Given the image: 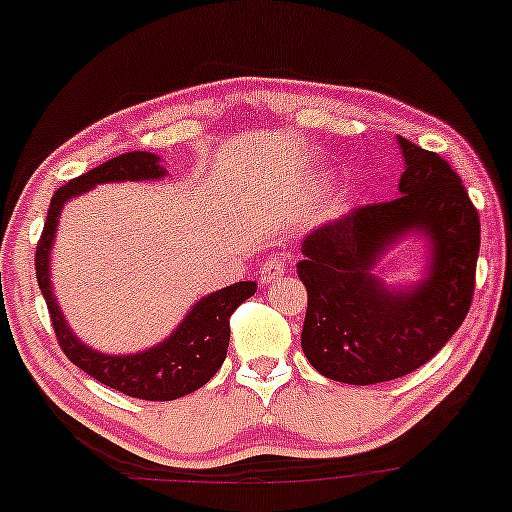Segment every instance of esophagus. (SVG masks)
Instances as JSON below:
<instances>
[{"instance_id":"1","label":"esophagus","mask_w":512,"mask_h":512,"mask_svg":"<svg viewBox=\"0 0 512 512\" xmlns=\"http://www.w3.org/2000/svg\"><path fill=\"white\" fill-rule=\"evenodd\" d=\"M283 274H286V262H283L281 257H276V255L269 257V260L260 267V281L262 283L279 281Z\"/></svg>"}]
</instances>
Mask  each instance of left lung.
I'll return each instance as SVG.
<instances>
[{
	"label": "left lung",
	"instance_id": "left-lung-1",
	"mask_svg": "<svg viewBox=\"0 0 512 512\" xmlns=\"http://www.w3.org/2000/svg\"><path fill=\"white\" fill-rule=\"evenodd\" d=\"M400 195L357 207L303 240L298 276L307 288L300 346L326 379L369 386L415 372L467 317L479 257V214L446 159L398 138ZM430 240L417 287L386 289L371 274L405 232Z\"/></svg>",
	"mask_w": 512,
	"mask_h": 512
}]
</instances>
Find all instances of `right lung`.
Instances as JSON below:
<instances>
[{"label": "right lung", "instance_id": "add662e5", "mask_svg": "<svg viewBox=\"0 0 512 512\" xmlns=\"http://www.w3.org/2000/svg\"><path fill=\"white\" fill-rule=\"evenodd\" d=\"M164 174V166L152 152H126V155L109 159V162L85 171L83 176L73 178L66 186H61L49 202L45 229H42L38 250H35L38 286L45 295L52 329L64 355L100 384L143 400H176L188 396L219 372L226 350H229V319L240 303L255 295L257 283L238 281L197 300L174 334L157 346L133 355H104L80 343L61 315L57 298L52 293V281H49V250H52L54 233H57L61 207L71 197L88 193L100 183L155 181V178H164Z\"/></svg>", "mask_w": 512, "mask_h": 512}]
</instances>
